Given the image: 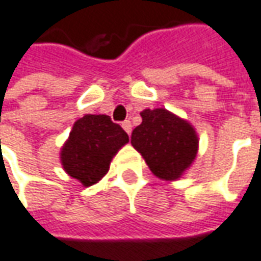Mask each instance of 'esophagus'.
<instances>
[{
  "label": "esophagus",
  "mask_w": 261,
  "mask_h": 261,
  "mask_svg": "<svg viewBox=\"0 0 261 261\" xmlns=\"http://www.w3.org/2000/svg\"><path fill=\"white\" fill-rule=\"evenodd\" d=\"M121 127H123L125 133H127V134L130 136L131 130H133V125H131L130 120H125V121H123V124H121Z\"/></svg>",
  "instance_id": "obj_1"
}]
</instances>
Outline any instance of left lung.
Instances as JSON below:
<instances>
[{
    "label": "left lung",
    "instance_id": "1",
    "mask_svg": "<svg viewBox=\"0 0 261 261\" xmlns=\"http://www.w3.org/2000/svg\"><path fill=\"white\" fill-rule=\"evenodd\" d=\"M140 114L143 121L133 130V147L160 179H179L199 149L194 125L167 109H145Z\"/></svg>",
    "mask_w": 261,
    "mask_h": 261
}]
</instances>
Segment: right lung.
<instances>
[{
  "label": "right lung",
  "mask_w": 261,
  "mask_h": 261,
  "mask_svg": "<svg viewBox=\"0 0 261 261\" xmlns=\"http://www.w3.org/2000/svg\"><path fill=\"white\" fill-rule=\"evenodd\" d=\"M128 136L106 114H86L76 120L61 148V162L69 176L92 187L109 172L118 149Z\"/></svg>",
  "instance_id": "right-lung-1"
}]
</instances>
